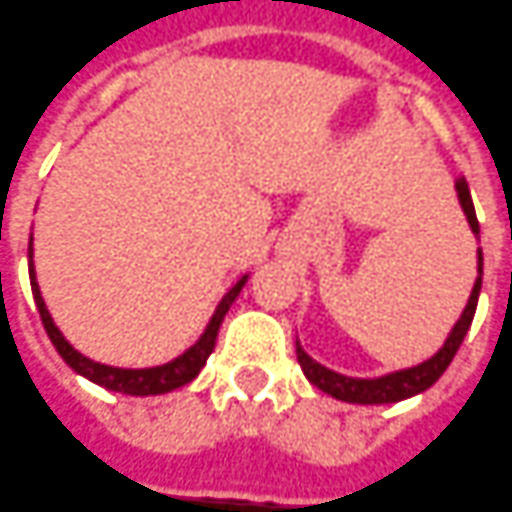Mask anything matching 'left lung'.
I'll return each mask as SVG.
<instances>
[{"mask_svg":"<svg viewBox=\"0 0 512 512\" xmlns=\"http://www.w3.org/2000/svg\"><path fill=\"white\" fill-rule=\"evenodd\" d=\"M456 194H459V202H462V211L471 222V231L479 233V219H476V211H473L471 200V188L465 183V177L456 180ZM479 290H482V250H479V279L473 284V293L468 298V307L462 310L456 327L451 329L448 341L442 346L440 352L431 360H425L420 366H411V369H403V372H394V375L375 377V380H358V377H344L338 372H329L321 363L315 360L296 344V355L304 375L310 380L312 386H318L321 392H327L329 397L335 400H344V403H360V406H377V403H397V400H406V397H414V394L425 392L428 386H434L442 377V372L448 369V363L454 360L456 349L462 344L465 332L471 329L473 312H476V301H479Z\"/></svg>","mask_w":512,"mask_h":512,"instance_id":"obj_1","label":"left lung"}]
</instances>
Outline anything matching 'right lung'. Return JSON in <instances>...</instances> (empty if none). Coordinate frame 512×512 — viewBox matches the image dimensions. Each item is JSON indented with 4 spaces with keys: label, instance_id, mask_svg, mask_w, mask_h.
<instances>
[{
    "label": "right lung",
    "instance_id": "1",
    "mask_svg": "<svg viewBox=\"0 0 512 512\" xmlns=\"http://www.w3.org/2000/svg\"><path fill=\"white\" fill-rule=\"evenodd\" d=\"M27 259H30V287H33L36 307H39L41 324H44L50 341H53V346L58 349V355L67 360V366H72L78 375H84L87 380H92V383H98V386H104V389H112V392L132 394V397L174 392V389H180V386L191 383L194 377L200 375V369L205 366L208 355L214 352L216 332H219V324H222L225 312L231 310V304L236 301V296H239V290H242L245 281H248V276H245V279H239L233 284L231 290H228V296L219 301L214 318H211L208 329L202 332L200 341L191 346L185 355H180L177 360H171V363H163V366H154V369H115V366H104V363H95V360L84 358L78 349H72V346L64 341V335H61L56 324H53L50 312L44 307V298H41L39 293L36 273H33V250H27Z\"/></svg>",
    "mask_w": 512,
    "mask_h": 512
}]
</instances>
